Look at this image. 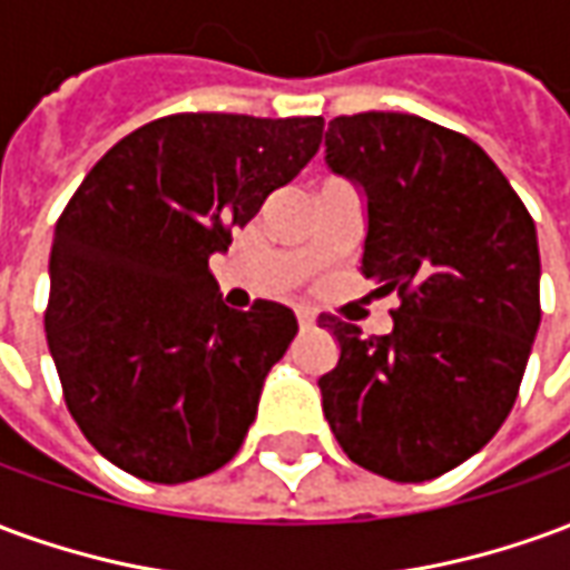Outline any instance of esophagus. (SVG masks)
<instances>
[{"mask_svg": "<svg viewBox=\"0 0 570 570\" xmlns=\"http://www.w3.org/2000/svg\"><path fill=\"white\" fill-rule=\"evenodd\" d=\"M296 317H298V326H302V330H311V326L317 323V314H314L311 308H298Z\"/></svg>", "mask_w": 570, "mask_h": 570, "instance_id": "1", "label": "esophagus"}]
</instances>
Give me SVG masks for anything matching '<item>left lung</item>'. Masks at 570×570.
Masks as SVG:
<instances>
[{
  "mask_svg": "<svg viewBox=\"0 0 570 570\" xmlns=\"http://www.w3.org/2000/svg\"><path fill=\"white\" fill-rule=\"evenodd\" d=\"M326 164L366 191L360 272L396 293L394 333L363 338L321 314L338 366L323 415L354 464L424 482L498 433L540 326L534 219L464 134L406 112L338 116Z\"/></svg>",
  "mask_w": 570,
  "mask_h": 570,
  "instance_id": "1",
  "label": "left lung"
}]
</instances>
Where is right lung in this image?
I'll list each match as a JSON object with an SVG mask.
<instances>
[{
	"label": "right lung",
	"instance_id": "1",
	"mask_svg": "<svg viewBox=\"0 0 570 570\" xmlns=\"http://www.w3.org/2000/svg\"><path fill=\"white\" fill-rule=\"evenodd\" d=\"M321 137V116H164L106 151L60 213L48 351L69 415L130 476L176 485L240 449L298 323L268 298L228 308L210 256Z\"/></svg>",
	"mask_w": 570,
	"mask_h": 570
}]
</instances>
